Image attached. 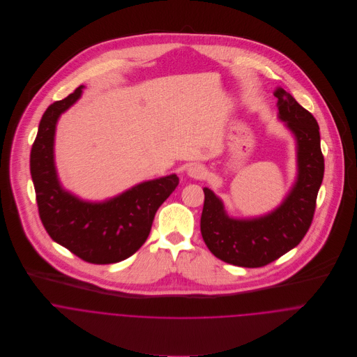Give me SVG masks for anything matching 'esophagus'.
<instances>
[{
  "instance_id": "obj_1",
  "label": "esophagus",
  "mask_w": 357,
  "mask_h": 357,
  "mask_svg": "<svg viewBox=\"0 0 357 357\" xmlns=\"http://www.w3.org/2000/svg\"><path fill=\"white\" fill-rule=\"evenodd\" d=\"M187 174H188L190 177H192V178L201 180V178L206 177V169H204L202 165H199V163H194V165H191V166L188 167Z\"/></svg>"
}]
</instances>
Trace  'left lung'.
<instances>
[{"label":"left lung","instance_id":"left-lung-1","mask_svg":"<svg viewBox=\"0 0 357 357\" xmlns=\"http://www.w3.org/2000/svg\"><path fill=\"white\" fill-rule=\"evenodd\" d=\"M279 118L297 140V181L276 210L252 218L227 215L222 202L204 188L201 232L208 250L224 262L259 268L294 249L306 235L316 208V198L324 176L319 125L314 116L284 89L275 91Z\"/></svg>","mask_w":357,"mask_h":357}]
</instances>
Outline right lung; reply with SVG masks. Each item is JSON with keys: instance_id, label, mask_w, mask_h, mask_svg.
<instances>
[{"instance_id": "right-lung-1", "label": "right lung", "mask_w": 357, "mask_h": 357, "mask_svg": "<svg viewBox=\"0 0 357 357\" xmlns=\"http://www.w3.org/2000/svg\"><path fill=\"white\" fill-rule=\"evenodd\" d=\"M77 88L44 112L30 153V172L40 218L52 239L91 264H114L135 255L147 241L159 206L178 185L170 174L142 183L126 192L92 204L64 191L53 162L57 118L82 93Z\"/></svg>"}]
</instances>
